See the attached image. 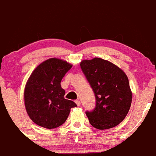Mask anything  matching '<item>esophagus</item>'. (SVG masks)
Listing matches in <instances>:
<instances>
[{
  "label": "esophagus",
  "instance_id": "obj_1",
  "mask_svg": "<svg viewBox=\"0 0 156 156\" xmlns=\"http://www.w3.org/2000/svg\"><path fill=\"white\" fill-rule=\"evenodd\" d=\"M75 102H76V104H77V106H80V101L79 99L76 100V101Z\"/></svg>",
  "mask_w": 156,
  "mask_h": 156
}]
</instances>
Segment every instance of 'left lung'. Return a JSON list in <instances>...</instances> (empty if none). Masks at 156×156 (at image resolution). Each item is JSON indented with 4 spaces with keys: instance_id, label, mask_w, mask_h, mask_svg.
<instances>
[{
    "instance_id": "left-lung-1",
    "label": "left lung",
    "mask_w": 156,
    "mask_h": 156,
    "mask_svg": "<svg viewBox=\"0 0 156 156\" xmlns=\"http://www.w3.org/2000/svg\"><path fill=\"white\" fill-rule=\"evenodd\" d=\"M80 67L96 98L94 111L86 112L90 125L100 130L118 125L128 114L132 101L125 73L101 58L83 60Z\"/></svg>"
}]
</instances>
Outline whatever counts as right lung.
Masks as SVG:
<instances>
[{
	"mask_svg": "<svg viewBox=\"0 0 156 156\" xmlns=\"http://www.w3.org/2000/svg\"><path fill=\"white\" fill-rule=\"evenodd\" d=\"M73 66L60 58H51L39 64L31 73L24 92L25 109L38 126L52 129L62 125L70 109L76 107L64 98L61 80Z\"/></svg>",
	"mask_w": 156,
	"mask_h": 156,
	"instance_id": "1",
	"label": "right lung"
}]
</instances>
